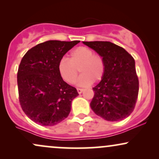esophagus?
<instances>
[{
  "mask_svg": "<svg viewBox=\"0 0 159 159\" xmlns=\"http://www.w3.org/2000/svg\"><path fill=\"white\" fill-rule=\"evenodd\" d=\"M84 90V89H81V88H78V89H77L78 93H79V94H81V93L83 92Z\"/></svg>",
  "mask_w": 159,
  "mask_h": 159,
  "instance_id": "obj_1",
  "label": "esophagus"
}]
</instances>
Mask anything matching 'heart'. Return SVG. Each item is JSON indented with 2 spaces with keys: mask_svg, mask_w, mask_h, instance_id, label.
<instances>
[{
  "mask_svg": "<svg viewBox=\"0 0 159 159\" xmlns=\"http://www.w3.org/2000/svg\"><path fill=\"white\" fill-rule=\"evenodd\" d=\"M78 69L81 75L78 84L87 87L93 80L99 81L105 71V65L101 56L94 54L93 51L84 46H80L70 53L69 60L63 57L58 63V71L61 76L69 84L75 83Z\"/></svg>",
  "mask_w": 159,
  "mask_h": 159,
  "instance_id": "1",
  "label": "heart"
}]
</instances>
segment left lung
Returning a JSON list of instances; mask_svg holds the SVG:
<instances>
[{
    "label": "left lung",
    "mask_w": 159,
    "mask_h": 159,
    "mask_svg": "<svg viewBox=\"0 0 159 159\" xmlns=\"http://www.w3.org/2000/svg\"><path fill=\"white\" fill-rule=\"evenodd\" d=\"M102 57L105 71L102 81L93 88L90 107L107 121H120L134 111L139 91L135 62L123 48L111 42H83Z\"/></svg>",
    "instance_id": "1"
}]
</instances>
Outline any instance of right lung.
Wrapping results in <instances>:
<instances>
[{
  "label": "right lung",
  "instance_id": "right-lung-1",
  "mask_svg": "<svg viewBox=\"0 0 159 159\" xmlns=\"http://www.w3.org/2000/svg\"><path fill=\"white\" fill-rule=\"evenodd\" d=\"M79 43L49 40L33 47L21 59L17 74L19 102L34 123L52 126L69 116L78 93L63 80L58 63Z\"/></svg>",
  "mask_w": 159,
  "mask_h": 159
}]
</instances>
